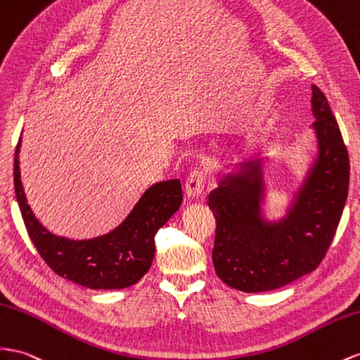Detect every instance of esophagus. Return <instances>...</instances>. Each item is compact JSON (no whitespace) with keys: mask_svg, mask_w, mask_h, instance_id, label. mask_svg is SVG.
<instances>
[{"mask_svg":"<svg viewBox=\"0 0 360 360\" xmlns=\"http://www.w3.org/2000/svg\"><path fill=\"white\" fill-rule=\"evenodd\" d=\"M206 176H207V168L204 165H200V167H195L186 179V193L188 197H198L200 193L204 191V183H206Z\"/></svg>","mask_w":360,"mask_h":360,"instance_id":"esophagus-1","label":"esophagus"}]
</instances>
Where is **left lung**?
<instances>
[{
	"label": "left lung",
	"instance_id": "left-lung-1",
	"mask_svg": "<svg viewBox=\"0 0 360 360\" xmlns=\"http://www.w3.org/2000/svg\"><path fill=\"white\" fill-rule=\"evenodd\" d=\"M319 156L290 215L276 227L257 217L259 169L227 177L209 193L217 219V276L244 292H265L312 273L336 235L347 201L349 158L323 91L312 84Z\"/></svg>",
	"mask_w": 360,
	"mask_h": 360
}]
</instances>
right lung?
<instances>
[{
  "instance_id": "add662e5",
  "label": "right lung",
  "mask_w": 360,
  "mask_h": 360,
  "mask_svg": "<svg viewBox=\"0 0 360 360\" xmlns=\"http://www.w3.org/2000/svg\"><path fill=\"white\" fill-rule=\"evenodd\" d=\"M18 141L13 162L16 200L28 236L45 264L56 274L89 289H124L148 273L153 264L159 229L176 213L183 201L180 180L153 184L143 193L120 227L91 240H71L56 236L36 219L19 174Z\"/></svg>"
}]
</instances>
